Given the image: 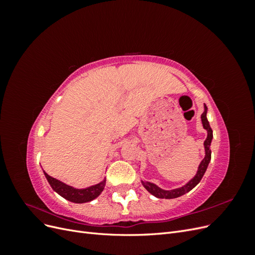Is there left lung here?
<instances>
[{
	"mask_svg": "<svg viewBox=\"0 0 255 255\" xmlns=\"http://www.w3.org/2000/svg\"><path fill=\"white\" fill-rule=\"evenodd\" d=\"M206 113H207V107L204 104V112L201 115V121H202L203 128L206 129V132H207V137L204 141L205 156L202 159L201 163H200L196 175L192 177L190 181H188L186 184H185L184 186L175 188V189H171V190H166V189L160 188L157 186V185H155L154 183H151V182L141 181V184L143 185V187L154 197L159 198V199H174L177 197H181V196L186 194V192L190 191L194 187H196L199 184V182L201 181V179L206 171L207 166H208V164H210L211 156H212L211 143H212V139H213V130L210 127V122H208V120L206 118Z\"/></svg>",
	"mask_w": 255,
	"mask_h": 255,
	"instance_id": "8db88e82",
	"label": "left lung"
}]
</instances>
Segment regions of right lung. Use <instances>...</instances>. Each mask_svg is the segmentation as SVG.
Returning a JSON list of instances; mask_svg holds the SVG:
<instances>
[{
    "label": "right lung",
    "mask_w": 255,
    "mask_h": 255,
    "mask_svg": "<svg viewBox=\"0 0 255 255\" xmlns=\"http://www.w3.org/2000/svg\"><path fill=\"white\" fill-rule=\"evenodd\" d=\"M45 177L51 185V187L54 191H56L59 196L67 199L68 201L73 203H85L92 201L100 196V194L103 191L105 187L106 179L101 181L100 183L92 185V186L86 187V188H74L70 185H67L59 180L54 179V177L50 176L48 173L43 171Z\"/></svg>",
    "instance_id": "obj_1"
}]
</instances>
